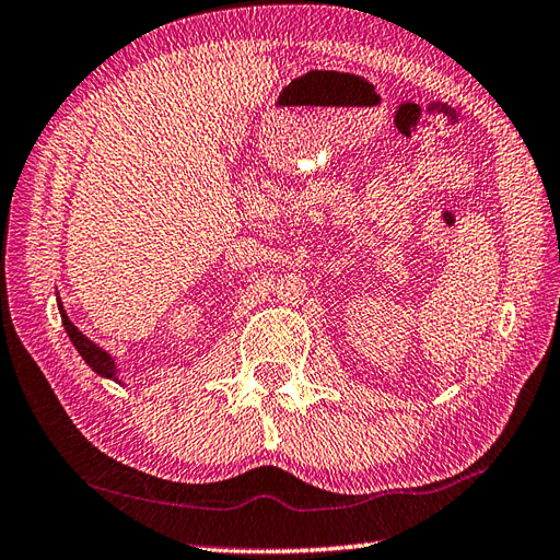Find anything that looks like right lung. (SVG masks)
<instances>
[{
    "label": "right lung",
    "instance_id": "right-lung-1",
    "mask_svg": "<svg viewBox=\"0 0 560 560\" xmlns=\"http://www.w3.org/2000/svg\"><path fill=\"white\" fill-rule=\"evenodd\" d=\"M57 302H59V313H61L63 330H66L68 337H71V342H73V347H75V351L80 353V357H83V361H85L97 375H102V377H106V380H114V383L122 385V377H120V373H118V365H116L112 353L104 351L100 345H94L90 337H85L83 332H80L78 327L71 323V318H68V313H66V308H63L59 296H57Z\"/></svg>",
    "mask_w": 560,
    "mask_h": 560
}]
</instances>
